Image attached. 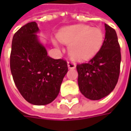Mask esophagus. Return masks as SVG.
<instances>
[{"label": "esophagus", "mask_w": 131, "mask_h": 131, "mask_svg": "<svg viewBox=\"0 0 131 131\" xmlns=\"http://www.w3.org/2000/svg\"><path fill=\"white\" fill-rule=\"evenodd\" d=\"M68 68L69 69H73L76 68V64L73 62H68Z\"/></svg>", "instance_id": "esophagus-1"}]
</instances>
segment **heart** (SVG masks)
<instances>
[{
    "label": "heart",
    "mask_w": 131,
    "mask_h": 131,
    "mask_svg": "<svg viewBox=\"0 0 131 131\" xmlns=\"http://www.w3.org/2000/svg\"><path fill=\"white\" fill-rule=\"evenodd\" d=\"M58 38L65 44H69L70 56L77 60H88L93 58L102 47L104 40L101 29L86 25H75L62 28Z\"/></svg>",
    "instance_id": "1"
}]
</instances>
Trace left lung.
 Here are the masks:
<instances>
[{
    "label": "left lung",
    "instance_id": "obj_1",
    "mask_svg": "<svg viewBox=\"0 0 131 131\" xmlns=\"http://www.w3.org/2000/svg\"><path fill=\"white\" fill-rule=\"evenodd\" d=\"M105 39L100 51L88 63L77 66L79 90L96 101L107 96L117 83L121 54L116 31L105 24Z\"/></svg>",
    "mask_w": 131,
    "mask_h": 131
}]
</instances>
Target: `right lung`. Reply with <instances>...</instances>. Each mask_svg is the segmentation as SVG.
I'll return each mask as SVG.
<instances>
[{
    "mask_svg": "<svg viewBox=\"0 0 131 131\" xmlns=\"http://www.w3.org/2000/svg\"><path fill=\"white\" fill-rule=\"evenodd\" d=\"M36 22L25 25L13 36L10 68L16 87L28 103L43 106L57 98L65 75L66 61L54 60L40 41Z\"/></svg>",
    "mask_w": 131,
    "mask_h": 131,
    "instance_id": "add662e5",
    "label": "right lung"
}]
</instances>
